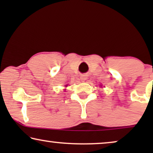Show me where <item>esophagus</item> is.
Masks as SVG:
<instances>
[{"label":"esophagus","instance_id":"obj_1","mask_svg":"<svg viewBox=\"0 0 153 153\" xmlns=\"http://www.w3.org/2000/svg\"><path fill=\"white\" fill-rule=\"evenodd\" d=\"M80 78H81V81H85L87 79V76H86V75H81Z\"/></svg>","mask_w":153,"mask_h":153}]
</instances>
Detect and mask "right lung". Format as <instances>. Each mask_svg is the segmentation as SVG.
<instances>
[{
  "instance_id": "1",
  "label": "right lung",
  "mask_w": 153,
  "mask_h": 153,
  "mask_svg": "<svg viewBox=\"0 0 153 153\" xmlns=\"http://www.w3.org/2000/svg\"><path fill=\"white\" fill-rule=\"evenodd\" d=\"M66 86H67V85H66Z\"/></svg>"
}]
</instances>
